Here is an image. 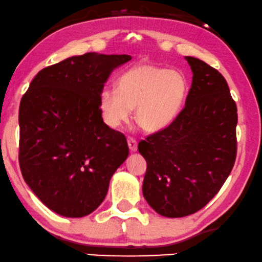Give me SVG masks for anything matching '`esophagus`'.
<instances>
[{
    "instance_id": "obj_1",
    "label": "esophagus",
    "mask_w": 262,
    "mask_h": 262,
    "mask_svg": "<svg viewBox=\"0 0 262 262\" xmlns=\"http://www.w3.org/2000/svg\"><path fill=\"white\" fill-rule=\"evenodd\" d=\"M128 146H129V150L130 151H137V148H138V142H137V140H135V139H133V138H128Z\"/></svg>"
}]
</instances>
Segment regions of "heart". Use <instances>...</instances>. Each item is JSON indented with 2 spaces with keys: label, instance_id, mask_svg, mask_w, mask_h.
Returning <instances> with one entry per match:
<instances>
[{
  "label": "heart",
  "instance_id": "b5f03b06",
  "mask_svg": "<svg viewBox=\"0 0 262 262\" xmlns=\"http://www.w3.org/2000/svg\"><path fill=\"white\" fill-rule=\"evenodd\" d=\"M188 92L187 78L181 71L156 65H138L122 74L116 89H102L98 107L104 123L117 129L130 120L148 132L161 130L178 115Z\"/></svg>",
  "mask_w": 262,
  "mask_h": 262
}]
</instances>
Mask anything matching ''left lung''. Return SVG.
I'll list each match as a JSON object with an SVG mask.
<instances>
[{"label": "left lung", "mask_w": 262, "mask_h": 262, "mask_svg": "<svg viewBox=\"0 0 262 262\" xmlns=\"http://www.w3.org/2000/svg\"><path fill=\"white\" fill-rule=\"evenodd\" d=\"M192 84L169 125L138 145L146 160L142 193L167 217L194 214L220 191L237 156V106L216 69L186 57Z\"/></svg>", "instance_id": "8db88e82"}]
</instances>
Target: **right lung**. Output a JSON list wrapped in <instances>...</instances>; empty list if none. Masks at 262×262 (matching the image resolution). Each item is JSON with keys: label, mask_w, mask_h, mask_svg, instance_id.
Masks as SVG:
<instances>
[{"label": "right lung", "mask_w": 262, "mask_h": 262, "mask_svg": "<svg viewBox=\"0 0 262 262\" xmlns=\"http://www.w3.org/2000/svg\"><path fill=\"white\" fill-rule=\"evenodd\" d=\"M130 55L85 53L42 69L19 106V165L43 204L68 217L94 211L128 157L127 139L107 127L98 98Z\"/></svg>", "instance_id": "add662e5"}]
</instances>
